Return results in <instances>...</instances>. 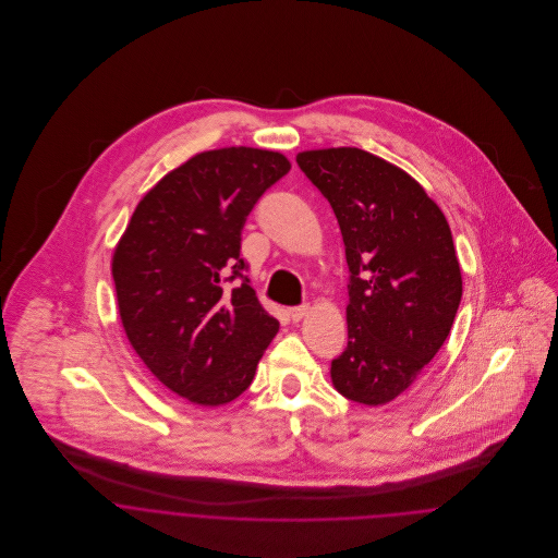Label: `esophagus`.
Returning <instances> with one entry per match:
<instances>
[{
	"instance_id": "obj_1",
	"label": "esophagus",
	"mask_w": 558,
	"mask_h": 558,
	"mask_svg": "<svg viewBox=\"0 0 558 558\" xmlns=\"http://www.w3.org/2000/svg\"><path fill=\"white\" fill-rule=\"evenodd\" d=\"M307 312H310V307H307V305H303V307H294V310H290V312H288V316H290L292 322H301V319L307 316Z\"/></svg>"
}]
</instances>
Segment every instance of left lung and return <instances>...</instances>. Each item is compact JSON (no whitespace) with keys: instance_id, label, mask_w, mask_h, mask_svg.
<instances>
[{"instance_id":"8db88e82","label":"left lung","mask_w":558,"mask_h":558,"mask_svg":"<svg viewBox=\"0 0 558 558\" xmlns=\"http://www.w3.org/2000/svg\"><path fill=\"white\" fill-rule=\"evenodd\" d=\"M328 199L350 268L348 348L330 365L343 398L383 405L401 396L445 343L462 301L451 228L398 165L359 148L296 155Z\"/></svg>"}]
</instances>
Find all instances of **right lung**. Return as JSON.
<instances>
[{
    "mask_svg": "<svg viewBox=\"0 0 558 558\" xmlns=\"http://www.w3.org/2000/svg\"><path fill=\"white\" fill-rule=\"evenodd\" d=\"M281 153L206 150L162 175L116 244L111 275L124 332L169 391L197 405L244 393L279 330L240 257L255 202L290 171ZM233 270L243 283L222 290Z\"/></svg>",
    "mask_w": 558,
    "mask_h": 558,
    "instance_id": "add662e5",
    "label": "right lung"
}]
</instances>
